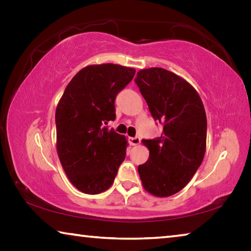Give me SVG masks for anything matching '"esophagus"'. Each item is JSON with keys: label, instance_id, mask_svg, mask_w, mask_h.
I'll use <instances>...</instances> for the list:
<instances>
[{"label": "esophagus", "instance_id": "esophagus-1", "mask_svg": "<svg viewBox=\"0 0 251 251\" xmlns=\"http://www.w3.org/2000/svg\"><path fill=\"white\" fill-rule=\"evenodd\" d=\"M128 143L130 144L131 146H136V145H138L139 143H141V139H139V137H129Z\"/></svg>", "mask_w": 251, "mask_h": 251}]
</instances>
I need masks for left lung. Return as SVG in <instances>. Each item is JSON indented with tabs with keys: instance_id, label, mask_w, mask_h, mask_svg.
<instances>
[{
	"instance_id": "left-lung-1",
	"label": "left lung",
	"mask_w": 251,
	"mask_h": 251,
	"mask_svg": "<svg viewBox=\"0 0 251 251\" xmlns=\"http://www.w3.org/2000/svg\"><path fill=\"white\" fill-rule=\"evenodd\" d=\"M135 83L151 116L163 125L160 137L143 139L150 158L138 166L139 177L150 194L172 196L188 184L205 156V108L192 85L165 69L141 70Z\"/></svg>"
}]
</instances>
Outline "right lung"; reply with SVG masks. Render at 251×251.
Segmentation results:
<instances>
[{"label": "right lung", "mask_w": 251, "mask_h": 251, "mask_svg": "<svg viewBox=\"0 0 251 251\" xmlns=\"http://www.w3.org/2000/svg\"><path fill=\"white\" fill-rule=\"evenodd\" d=\"M135 73L117 64L86 66L72 78L58 101L57 154L70 181L82 193L107 190L125 159V136L106 125L115 120L116 96Z\"/></svg>", "instance_id": "obj_1"}]
</instances>
